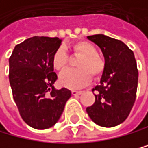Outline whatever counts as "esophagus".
<instances>
[{
  "mask_svg": "<svg viewBox=\"0 0 148 148\" xmlns=\"http://www.w3.org/2000/svg\"><path fill=\"white\" fill-rule=\"evenodd\" d=\"M83 92L84 91H82V90H72V94L73 96H79L81 94H83Z\"/></svg>",
  "mask_w": 148,
  "mask_h": 148,
  "instance_id": "1",
  "label": "esophagus"
}]
</instances>
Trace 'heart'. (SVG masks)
Listing matches in <instances>:
<instances>
[{"mask_svg":"<svg viewBox=\"0 0 148 148\" xmlns=\"http://www.w3.org/2000/svg\"><path fill=\"white\" fill-rule=\"evenodd\" d=\"M73 51L82 57L77 62L79 69H67L60 73L59 83L70 89L84 87L90 81V73L93 76L100 75L103 71L104 63L98 56V50L93 44L87 41H80L73 45ZM68 56L64 48L57 49L52 57L53 67L58 71L62 70L67 63Z\"/></svg>","mask_w":148,"mask_h":148,"instance_id":"obj_1","label":"heart"}]
</instances>
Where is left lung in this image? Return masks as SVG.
<instances>
[{
  "label": "left lung",
  "instance_id": "left-lung-1",
  "mask_svg": "<svg viewBox=\"0 0 148 148\" xmlns=\"http://www.w3.org/2000/svg\"><path fill=\"white\" fill-rule=\"evenodd\" d=\"M87 38L101 48L104 67L96 91L95 103L87 107L97 125L112 128L127 119L136 99L138 70L133 52L123 42L104 34Z\"/></svg>",
  "mask_w": 148,
  "mask_h": 148
}]
</instances>
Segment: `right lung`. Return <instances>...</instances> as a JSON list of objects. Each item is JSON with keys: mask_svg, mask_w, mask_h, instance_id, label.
Masks as SVG:
<instances>
[{"mask_svg": "<svg viewBox=\"0 0 148 148\" xmlns=\"http://www.w3.org/2000/svg\"><path fill=\"white\" fill-rule=\"evenodd\" d=\"M62 40L34 36L16 45L9 59V82L22 119L32 128L45 130L59 121L72 92L56 89L52 57Z\"/></svg>", "mask_w": 148, "mask_h": 148, "instance_id": "add662e5", "label": "right lung"}]
</instances>
